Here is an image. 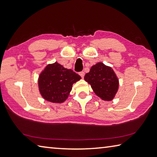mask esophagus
<instances>
[{"label":"esophagus","mask_w":157,"mask_h":157,"mask_svg":"<svg viewBox=\"0 0 157 157\" xmlns=\"http://www.w3.org/2000/svg\"><path fill=\"white\" fill-rule=\"evenodd\" d=\"M79 75L81 76L82 78H84V76H85V72H82H82H79Z\"/></svg>","instance_id":"1"}]
</instances>
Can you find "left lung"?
<instances>
[{
    "instance_id": "left-lung-1",
    "label": "left lung",
    "mask_w": 157,
    "mask_h": 157,
    "mask_svg": "<svg viewBox=\"0 0 157 157\" xmlns=\"http://www.w3.org/2000/svg\"><path fill=\"white\" fill-rule=\"evenodd\" d=\"M84 78L91 85L94 93L106 101L113 99L119 87V81L113 69L102 63L91 67Z\"/></svg>"
}]
</instances>
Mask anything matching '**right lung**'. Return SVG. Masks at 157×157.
<instances>
[{"instance_id": "obj_1", "label": "right lung", "mask_w": 157, "mask_h": 157, "mask_svg": "<svg viewBox=\"0 0 157 157\" xmlns=\"http://www.w3.org/2000/svg\"><path fill=\"white\" fill-rule=\"evenodd\" d=\"M81 78L73 70L55 62L48 65L40 74L38 81L40 94L49 102H63L72 90V85Z\"/></svg>"}]
</instances>
